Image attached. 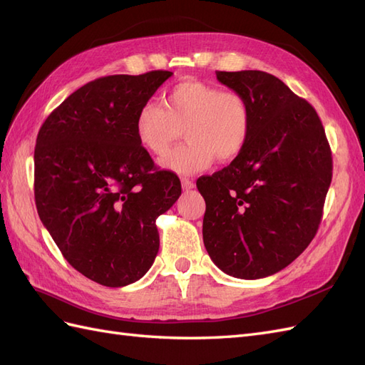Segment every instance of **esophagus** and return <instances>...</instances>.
Here are the masks:
<instances>
[{
    "mask_svg": "<svg viewBox=\"0 0 365 365\" xmlns=\"http://www.w3.org/2000/svg\"><path fill=\"white\" fill-rule=\"evenodd\" d=\"M181 185H182V189H185V190H190V189H193V181H190L189 178H182L181 180Z\"/></svg>",
    "mask_w": 365,
    "mask_h": 365,
    "instance_id": "1",
    "label": "esophagus"
}]
</instances>
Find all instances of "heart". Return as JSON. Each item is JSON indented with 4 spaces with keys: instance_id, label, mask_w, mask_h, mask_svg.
<instances>
[{
    "instance_id": "obj_1",
    "label": "heart",
    "mask_w": 365,
    "mask_h": 365,
    "mask_svg": "<svg viewBox=\"0 0 365 365\" xmlns=\"http://www.w3.org/2000/svg\"><path fill=\"white\" fill-rule=\"evenodd\" d=\"M135 135L153 155H164L185 132L187 145L175 149L161 164L181 175L208 169L216 160L231 161L245 149L252 113L244 94L201 81L175 85L165 98L141 103L135 115Z\"/></svg>"
}]
</instances>
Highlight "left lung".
I'll return each mask as SVG.
<instances>
[{
  "label": "left lung",
  "mask_w": 365,
  "mask_h": 365,
  "mask_svg": "<svg viewBox=\"0 0 365 365\" xmlns=\"http://www.w3.org/2000/svg\"><path fill=\"white\" fill-rule=\"evenodd\" d=\"M247 97L252 128L230 165L201 176L204 245L219 269L263 279L288 267L311 244L332 181V152L312 105L277 77L257 70L216 71Z\"/></svg>",
  "instance_id": "left-lung-1"
}]
</instances>
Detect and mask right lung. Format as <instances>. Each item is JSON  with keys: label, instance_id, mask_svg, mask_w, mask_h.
Listing matches in <instances>:
<instances>
[{"label": "right lung", "instance_id": "1", "mask_svg": "<svg viewBox=\"0 0 365 365\" xmlns=\"http://www.w3.org/2000/svg\"><path fill=\"white\" fill-rule=\"evenodd\" d=\"M170 71L88 82L43 121L35 148V201L62 256L90 280L120 288L155 260V220L181 195L135 135L141 103Z\"/></svg>", "mask_w": 365, "mask_h": 365}]
</instances>
